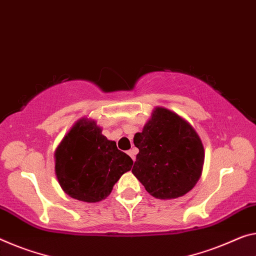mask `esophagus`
<instances>
[{
  "label": "esophagus",
  "mask_w": 256,
  "mask_h": 256,
  "mask_svg": "<svg viewBox=\"0 0 256 256\" xmlns=\"http://www.w3.org/2000/svg\"><path fill=\"white\" fill-rule=\"evenodd\" d=\"M127 153H128L129 156H130V158H132L134 161H135V159H136V154H137V150H136V148H130V150H129Z\"/></svg>",
  "instance_id": "obj_1"
}]
</instances>
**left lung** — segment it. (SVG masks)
<instances>
[{
	"label": "left lung",
	"instance_id": "1",
	"mask_svg": "<svg viewBox=\"0 0 256 256\" xmlns=\"http://www.w3.org/2000/svg\"><path fill=\"white\" fill-rule=\"evenodd\" d=\"M138 154L132 169L158 199L182 196L202 176L205 152L194 128L175 112L156 108L143 132L134 136Z\"/></svg>",
	"mask_w": 256,
	"mask_h": 256
}]
</instances>
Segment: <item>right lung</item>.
I'll return each mask as SVG.
<instances>
[{
  "label": "right lung",
  "mask_w": 256,
  "mask_h": 256,
  "mask_svg": "<svg viewBox=\"0 0 256 256\" xmlns=\"http://www.w3.org/2000/svg\"><path fill=\"white\" fill-rule=\"evenodd\" d=\"M132 166L130 156L106 138L95 120L86 118L70 128L54 152L58 183L66 194L80 202L105 199Z\"/></svg>",
  "instance_id": "1"
}]
</instances>
